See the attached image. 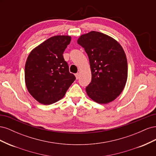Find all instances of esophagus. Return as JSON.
Masks as SVG:
<instances>
[{
	"instance_id": "esophagus-1",
	"label": "esophagus",
	"mask_w": 156,
	"mask_h": 156,
	"mask_svg": "<svg viewBox=\"0 0 156 156\" xmlns=\"http://www.w3.org/2000/svg\"><path fill=\"white\" fill-rule=\"evenodd\" d=\"M75 77H76V79H79V73H77L76 74H75Z\"/></svg>"
}]
</instances>
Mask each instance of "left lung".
<instances>
[{
	"label": "left lung",
	"instance_id": "obj_1",
	"mask_svg": "<svg viewBox=\"0 0 156 156\" xmlns=\"http://www.w3.org/2000/svg\"><path fill=\"white\" fill-rule=\"evenodd\" d=\"M77 43L88 55L92 81L88 96L98 103H109L123 90L127 78L125 52L119 42L103 33L91 31L80 36Z\"/></svg>",
	"mask_w": 156,
	"mask_h": 156
}]
</instances>
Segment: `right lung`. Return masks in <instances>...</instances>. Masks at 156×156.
Instances as JSON below:
<instances>
[{"mask_svg": "<svg viewBox=\"0 0 156 156\" xmlns=\"http://www.w3.org/2000/svg\"><path fill=\"white\" fill-rule=\"evenodd\" d=\"M71 41L69 36L50 37L33 49L28 56L25 78L28 91L44 105L62 99L75 80L63 53Z\"/></svg>", "mask_w": 156, "mask_h": 156, "instance_id": "right-lung-1", "label": "right lung"}]
</instances>
